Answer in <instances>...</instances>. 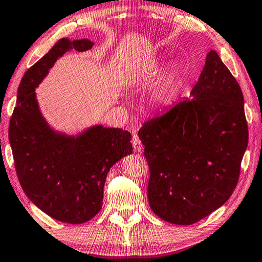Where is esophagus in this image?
<instances>
[{
    "instance_id": "34e87169",
    "label": "esophagus",
    "mask_w": 262,
    "mask_h": 262,
    "mask_svg": "<svg viewBox=\"0 0 262 262\" xmlns=\"http://www.w3.org/2000/svg\"><path fill=\"white\" fill-rule=\"evenodd\" d=\"M132 142H133V147H134V150L136 152H140L141 150L143 149V145H142V143H141V140H140L139 135H136V134L133 135Z\"/></svg>"
}]
</instances>
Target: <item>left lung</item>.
<instances>
[{
	"label": "left lung",
	"instance_id": "obj_1",
	"mask_svg": "<svg viewBox=\"0 0 262 262\" xmlns=\"http://www.w3.org/2000/svg\"><path fill=\"white\" fill-rule=\"evenodd\" d=\"M139 137L150 170L149 205L162 220L194 224L229 200L248 129L242 89L215 51L190 99L144 122Z\"/></svg>",
	"mask_w": 262,
	"mask_h": 262
}]
</instances>
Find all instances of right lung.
I'll return each mask as SVG.
<instances>
[{
  "label": "right lung",
  "mask_w": 262,
  "mask_h": 262,
  "mask_svg": "<svg viewBox=\"0 0 262 262\" xmlns=\"http://www.w3.org/2000/svg\"><path fill=\"white\" fill-rule=\"evenodd\" d=\"M92 46L89 39L62 38L28 69L9 125L16 173L26 196L47 215L69 224L98 214L110 168L133 152L128 130L97 125L68 136L53 130L39 110L34 90L55 61L66 52Z\"/></svg>",
  "instance_id": "obj_1"
}]
</instances>
